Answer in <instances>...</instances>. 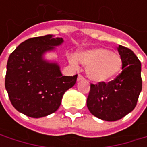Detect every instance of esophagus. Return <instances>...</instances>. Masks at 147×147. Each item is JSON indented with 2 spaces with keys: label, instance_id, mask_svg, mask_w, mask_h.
<instances>
[{
  "label": "esophagus",
  "instance_id": "obj_1",
  "mask_svg": "<svg viewBox=\"0 0 147 147\" xmlns=\"http://www.w3.org/2000/svg\"><path fill=\"white\" fill-rule=\"evenodd\" d=\"M84 79V77L82 76V75H78V76H77V82H80V81H82Z\"/></svg>",
  "mask_w": 147,
  "mask_h": 147
}]
</instances>
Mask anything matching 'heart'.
<instances>
[{
	"mask_svg": "<svg viewBox=\"0 0 147 147\" xmlns=\"http://www.w3.org/2000/svg\"><path fill=\"white\" fill-rule=\"evenodd\" d=\"M70 63L76 66L78 61L86 67L87 76L94 82H105L112 79L122 68V59L111 50L97 47L82 51L69 56Z\"/></svg>",
	"mask_w": 147,
	"mask_h": 147,
	"instance_id": "obj_1",
	"label": "heart"
}]
</instances>
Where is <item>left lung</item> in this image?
I'll return each mask as SVG.
<instances>
[{"instance_id":"left-lung-1","label":"left lung","mask_w":147,"mask_h":147,"mask_svg":"<svg viewBox=\"0 0 147 147\" xmlns=\"http://www.w3.org/2000/svg\"><path fill=\"white\" fill-rule=\"evenodd\" d=\"M122 73L108 83L91 84L87 99L89 111L96 117L114 122L134 109L142 89L141 64L132 50L119 45Z\"/></svg>"}]
</instances>
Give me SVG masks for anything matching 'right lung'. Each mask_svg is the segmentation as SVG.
I'll return each instance as SVG.
<instances>
[{"mask_svg":"<svg viewBox=\"0 0 147 147\" xmlns=\"http://www.w3.org/2000/svg\"><path fill=\"white\" fill-rule=\"evenodd\" d=\"M63 38L53 35L28 39L10 54L5 79L9 100L15 109L34 118L55 112L64 94L72 88L77 78L63 76L56 61L45 59Z\"/></svg>","mask_w":147,"mask_h":147,"instance_id":"obj_1","label":"right lung"}]
</instances>
